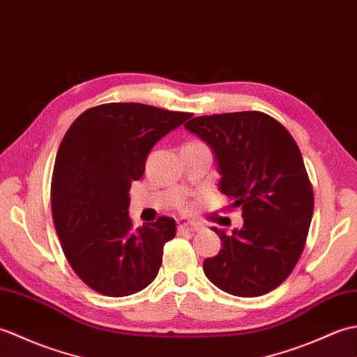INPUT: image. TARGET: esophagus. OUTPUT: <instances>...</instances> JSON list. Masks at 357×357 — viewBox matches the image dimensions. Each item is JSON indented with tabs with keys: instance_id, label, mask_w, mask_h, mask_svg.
Returning a JSON list of instances; mask_svg holds the SVG:
<instances>
[{
	"instance_id": "34e87169",
	"label": "esophagus",
	"mask_w": 357,
	"mask_h": 357,
	"mask_svg": "<svg viewBox=\"0 0 357 357\" xmlns=\"http://www.w3.org/2000/svg\"><path fill=\"white\" fill-rule=\"evenodd\" d=\"M201 227L195 222L185 221V219H179L178 221V231L184 233V231H199Z\"/></svg>"
}]
</instances>
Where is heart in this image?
<instances>
[{
  "mask_svg": "<svg viewBox=\"0 0 357 357\" xmlns=\"http://www.w3.org/2000/svg\"><path fill=\"white\" fill-rule=\"evenodd\" d=\"M188 146H204V144L202 142H190V144H188Z\"/></svg>",
  "mask_w": 357,
  "mask_h": 357,
  "instance_id": "b5f03b06",
  "label": "heart"
}]
</instances>
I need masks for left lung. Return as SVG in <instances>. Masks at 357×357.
Masks as SVG:
<instances>
[{
	"label": "left lung",
	"mask_w": 357,
	"mask_h": 357,
	"mask_svg": "<svg viewBox=\"0 0 357 357\" xmlns=\"http://www.w3.org/2000/svg\"><path fill=\"white\" fill-rule=\"evenodd\" d=\"M215 155L219 190L241 207L231 234L213 227L222 248L204 273L222 291L255 298L290 276L313 218V188L291 135L262 112L198 116L184 126Z\"/></svg>",
	"instance_id": "8db88e82"
}]
</instances>
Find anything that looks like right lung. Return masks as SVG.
Wrapping results in <instances>:
<instances>
[{
	"label": "right lung",
	"instance_id": "1",
	"mask_svg": "<svg viewBox=\"0 0 357 357\" xmlns=\"http://www.w3.org/2000/svg\"><path fill=\"white\" fill-rule=\"evenodd\" d=\"M192 113L136 102L86 110L64 135L52 176V213L63 252L92 290L121 298L153 282L174 219L132 227V181L142 178L155 144Z\"/></svg>",
	"mask_w": 357,
	"mask_h": 357
}]
</instances>
